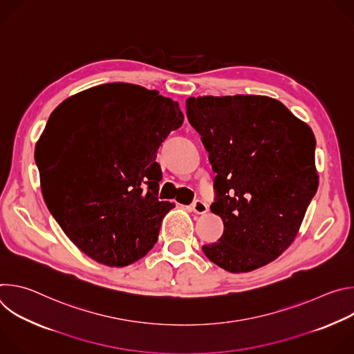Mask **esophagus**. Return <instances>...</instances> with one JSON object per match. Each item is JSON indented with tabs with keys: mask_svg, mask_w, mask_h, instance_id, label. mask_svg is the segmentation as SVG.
<instances>
[{
	"mask_svg": "<svg viewBox=\"0 0 354 354\" xmlns=\"http://www.w3.org/2000/svg\"><path fill=\"white\" fill-rule=\"evenodd\" d=\"M192 210H193L196 214H205V213H207L209 207H207V205L205 203L203 200L197 198V200H194V201H193V205H192Z\"/></svg>",
	"mask_w": 354,
	"mask_h": 354,
	"instance_id": "34e87169",
	"label": "esophagus"
}]
</instances>
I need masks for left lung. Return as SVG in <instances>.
I'll list each match as a JSON object with an SVG mask.
<instances>
[{"mask_svg":"<svg viewBox=\"0 0 354 354\" xmlns=\"http://www.w3.org/2000/svg\"><path fill=\"white\" fill-rule=\"evenodd\" d=\"M186 115L217 174L210 209L224 223L221 238L203 245L205 255L231 273L273 262L318 189L313 130L261 95L190 96Z\"/></svg>","mask_w":354,"mask_h":354,"instance_id":"1","label":"left lung"}]
</instances>
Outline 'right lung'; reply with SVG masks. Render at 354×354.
Instances as JSON below:
<instances>
[{
    "mask_svg": "<svg viewBox=\"0 0 354 354\" xmlns=\"http://www.w3.org/2000/svg\"><path fill=\"white\" fill-rule=\"evenodd\" d=\"M182 123L175 100L123 82L73 95L50 116L35 151L43 196L85 255L123 268L156 245L175 206L158 200L157 151Z\"/></svg>",
    "mask_w": 354,
    "mask_h": 354,
    "instance_id": "add662e5",
    "label": "right lung"
}]
</instances>
